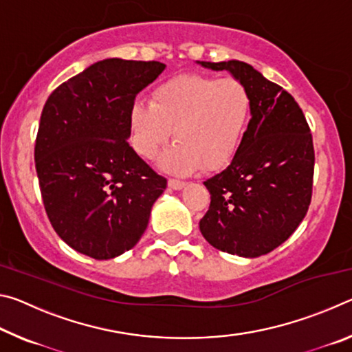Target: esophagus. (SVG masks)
<instances>
[{"mask_svg": "<svg viewBox=\"0 0 352 352\" xmlns=\"http://www.w3.org/2000/svg\"><path fill=\"white\" fill-rule=\"evenodd\" d=\"M168 184H169L170 189H175V190H178V189H182V188L186 186V183L180 182V180H174V178H170V180L168 182Z\"/></svg>", "mask_w": 352, "mask_h": 352, "instance_id": "obj_1", "label": "esophagus"}]
</instances>
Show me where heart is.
Segmentation results:
<instances>
[{
	"instance_id": "heart-1",
	"label": "heart",
	"mask_w": 352,
	"mask_h": 352,
	"mask_svg": "<svg viewBox=\"0 0 352 352\" xmlns=\"http://www.w3.org/2000/svg\"><path fill=\"white\" fill-rule=\"evenodd\" d=\"M252 116V94L237 79L182 74L153 88L151 102L130 111L135 151L155 158L168 144L172 129L177 142L162 158V168L189 174L204 166L217 170L239 148Z\"/></svg>"
}]
</instances>
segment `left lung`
Wrapping results in <instances>:
<instances>
[{"mask_svg": "<svg viewBox=\"0 0 352 352\" xmlns=\"http://www.w3.org/2000/svg\"><path fill=\"white\" fill-rule=\"evenodd\" d=\"M228 71L252 94V119L228 168L204 183L211 194L200 231L214 248L258 258L287 241L312 199L314 142L300 105L239 60L197 62Z\"/></svg>", "mask_w": 352, "mask_h": 352, "instance_id": "8db88e82", "label": "left lung"}]
</instances>
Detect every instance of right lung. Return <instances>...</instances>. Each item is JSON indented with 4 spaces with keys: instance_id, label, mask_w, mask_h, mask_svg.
Returning <instances> with one entry per match:
<instances>
[{
    "instance_id": "add662e5",
    "label": "right lung",
    "mask_w": 352,
    "mask_h": 352,
    "mask_svg": "<svg viewBox=\"0 0 352 352\" xmlns=\"http://www.w3.org/2000/svg\"><path fill=\"white\" fill-rule=\"evenodd\" d=\"M162 62L105 58L47 98L35 140L41 199L56 233L94 259H111L141 239L168 180L129 144L130 111Z\"/></svg>"
}]
</instances>
